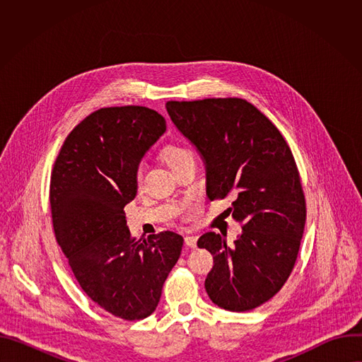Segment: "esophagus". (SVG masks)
Masks as SVG:
<instances>
[{
  "label": "esophagus",
  "instance_id": "1",
  "mask_svg": "<svg viewBox=\"0 0 362 362\" xmlns=\"http://www.w3.org/2000/svg\"><path fill=\"white\" fill-rule=\"evenodd\" d=\"M185 243H186V246H189V247H196V245H197V236H186V238H185Z\"/></svg>",
  "mask_w": 362,
  "mask_h": 362
}]
</instances>
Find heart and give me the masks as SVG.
<instances>
[{"instance_id":"b5f03b06","label":"heart","mask_w":362,"mask_h":362,"mask_svg":"<svg viewBox=\"0 0 362 362\" xmlns=\"http://www.w3.org/2000/svg\"><path fill=\"white\" fill-rule=\"evenodd\" d=\"M187 156H190V153L180 146H168L163 150V159L169 168L175 166L176 163H179L180 160H183ZM141 175H143V165H139V168L136 169V180L137 182L141 179Z\"/></svg>"}]
</instances>
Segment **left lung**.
Returning a JSON list of instances; mask_svg holds the SVG:
<instances>
[{
  "mask_svg": "<svg viewBox=\"0 0 362 362\" xmlns=\"http://www.w3.org/2000/svg\"><path fill=\"white\" fill-rule=\"evenodd\" d=\"M177 130L196 147L211 200L233 196L242 233L232 246L208 232L197 246L214 255L204 288L212 302L245 313L269 300L289 278L306 206L292 151L272 122L243 98L168 101Z\"/></svg>",
  "mask_w": 362,
  "mask_h": 362,
  "instance_id": "1",
  "label": "left lung"
}]
</instances>
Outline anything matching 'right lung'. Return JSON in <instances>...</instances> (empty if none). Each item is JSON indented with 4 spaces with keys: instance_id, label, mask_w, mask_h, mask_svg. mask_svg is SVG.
<instances>
[{
    "instance_id": "right-lung-1",
    "label": "right lung",
    "mask_w": 362,
    "mask_h": 362,
    "mask_svg": "<svg viewBox=\"0 0 362 362\" xmlns=\"http://www.w3.org/2000/svg\"><path fill=\"white\" fill-rule=\"evenodd\" d=\"M166 132V120L141 106L100 109L67 136L51 173L56 239L81 289L127 321L156 309L183 238L165 230L132 238L124 206L136 197V169Z\"/></svg>"
}]
</instances>
